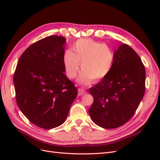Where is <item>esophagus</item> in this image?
<instances>
[{
    "instance_id": "1",
    "label": "esophagus",
    "mask_w": 160,
    "mask_h": 160,
    "mask_svg": "<svg viewBox=\"0 0 160 160\" xmlns=\"http://www.w3.org/2000/svg\"><path fill=\"white\" fill-rule=\"evenodd\" d=\"M85 93H86V91L84 89H78V95L79 96L85 94Z\"/></svg>"
}]
</instances>
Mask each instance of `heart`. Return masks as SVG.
<instances>
[{
    "label": "heart",
    "mask_w": 160,
    "mask_h": 160,
    "mask_svg": "<svg viewBox=\"0 0 160 160\" xmlns=\"http://www.w3.org/2000/svg\"><path fill=\"white\" fill-rule=\"evenodd\" d=\"M113 61V51L108 45L91 38L77 40L72 50H67L63 55L65 72L70 79L77 76L81 62L82 71L77 81L82 85H89L93 79L105 77L112 68Z\"/></svg>",
    "instance_id": "obj_1"
}]
</instances>
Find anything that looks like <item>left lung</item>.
<instances>
[{
    "instance_id": "1",
    "label": "left lung",
    "mask_w": 160,
    "mask_h": 160,
    "mask_svg": "<svg viewBox=\"0 0 160 160\" xmlns=\"http://www.w3.org/2000/svg\"><path fill=\"white\" fill-rule=\"evenodd\" d=\"M146 69L132 48L122 44L114 51L109 73L89 90L93 122L105 129L122 126L132 118L145 93Z\"/></svg>"
}]
</instances>
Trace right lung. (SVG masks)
I'll return each mask as SVG.
<instances>
[{
	"mask_svg": "<svg viewBox=\"0 0 160 160\" xmlns=\"http://www.w3.org/2000/svg\"><path fill=\"white\" fill-rule=\"evenodd\" d=\"M66 39L47 37L28 47L20 57L14 74L18 107L30 122L49 129L62 125L77 95L65 74Z\"/></svg>",
	"mask_w": 160,
	"mask_h": 160,
	"instance_id": "obj_1",
	"label": "right lung"
}]
</instances>
